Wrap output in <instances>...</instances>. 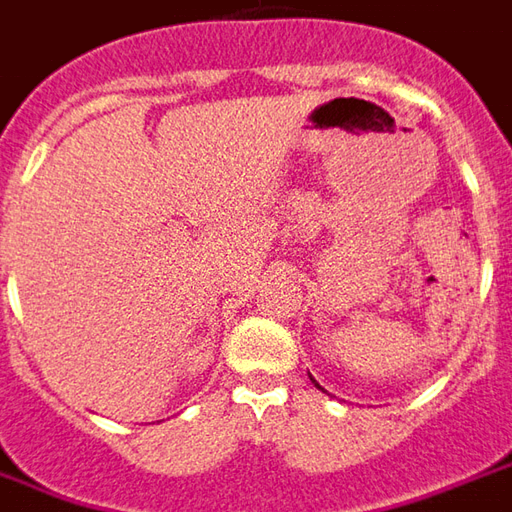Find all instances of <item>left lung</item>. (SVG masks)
<instances>
[{
	"mask_svg": "<svg viewBox=\"0 0 512 512\" xmlns=\"http://www.w3.org/2000/svg\"><path fill=\"white\" fill-rule=\"evenodd\" d=\"M311 382H314V385H317V379H314V377H311ZM317 388H320V385H317ZM320 391H323V388H320Z\"/></svg>",
	"mask_w": 512,
	"mask_h": 512,
	"instance_id": "1",
	"label": "left lung"
}]
</instances>
